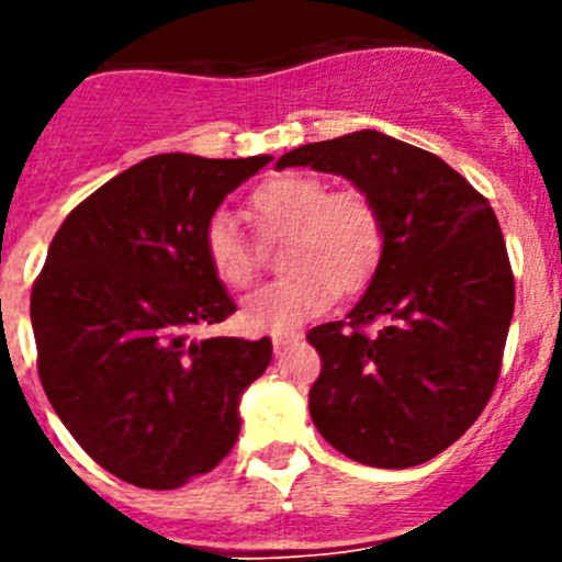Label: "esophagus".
<instances>
[{
    "label": "esophagus",
    "instance_id": "obj_1",
    "mask_svg": "<svg viewBox=\"0 0 562 562\" xmlns=\"http://www.w3.org/2000/svg\"><path fill=\"white\" fill-rule=\"evenodd\" d=\"M297 340H301V335H297V331H276V335H272V349L281 351Z\"/></svg>",
    "mask_w": 562,
    "mask_h": 562
}]
</instances>
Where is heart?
<instances>
[{
  "label": "heart",
  "mask_w": 562,
  "mask_h": 562,
  "mask_svg": "<svg viewBox=\"0 0 562 562\" xmlns=\"http://www.w3.org/2000/svg\"><path fill=\"white\" fill-rule=\"evenodd\" d=\"M261 236H286V276L261 286L241 304L250 331H290L329 310L337 290L357 292L374 276L385 247L382 213L369 193L331 191L310 173H284L258 186L247 202ZM213 276L241 290L258 272L256 247L227 213H213L202 233Z\"/></svg>",
  "instance_id": "heart-1"
}]
</instances>
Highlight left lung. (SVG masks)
Masks as SVG:
<instances>
[{
    "instance_id": "8db88e82",
    "label": "left lung",
    "mask_w": 562,
    "mask_h": 562,
    "mask_svg": "<svg viewBox=\"0 0 562 562\" xmlns=\"http://www.w3.org/2000/svg\"><path fill=\"white\" fill-rule=\"evenodd\" d=\"M369 193L385 247L346 321L306 335L321 355L310 414L331 448L382 470L448 450L493 396L515 281L490 202L436 154L362 128L286 151ZM383 321L376 336L361 326Z\"/></svg>"
}]
</instances>
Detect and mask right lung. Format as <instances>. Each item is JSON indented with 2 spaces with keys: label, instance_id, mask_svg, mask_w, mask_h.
I'll return each instance as SVG.
<instances>
[{
  "label": "right lung",
  "instance_id": "1",
  "mask_svg": "<svg viewBox=\"0 0 562 562\" xmlns=\"http://www.w3.org/2000/svg\"><path fill=\"white\" fill-rule=\"evenodd\" d=\"M270 154H157L69 213L30 295L38 376L72 439L143 490L211 473L238 439V402L265 374L270 337H207L236 312L202 233Z\"/></svg>",
  "mask_w": 562,
  "mask_h": 562
}]
</instances>
